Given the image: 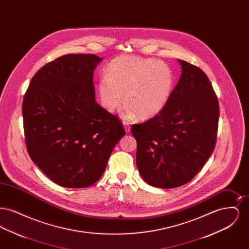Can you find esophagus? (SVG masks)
<instances>
[{"instance_id": "obj_1", "label": "esophagus", "mask_w": 249, "mask_h": 249, "mask_svg": "<svg viewBox=\"0 0 249 249\" xmlns=\"http://www.w3.org/2000/svg\"><path fill=\"white\" fill-rule=\"evenodd\" d=\"M123 125H124V129L126 130V132L129 133L130 131V123L128 121H126V120H123Z\"/></svg>"}]
</instances>
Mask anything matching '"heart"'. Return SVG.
I'll return each instance as SVG.
<instances>
[{"label": "heart", "mask_w": 249, "mask_h": 249, "mask_svg": "<svg viewBox=\"0 0 249 249\" xmlns=\"http://www.w3.org/2000/svg\"><path fill=\"white\" fill-rule=\"evenodd\" d=\"M175 75L162 60L134 55L112 59L100 78L99 94L103 107L115 112L124 102L128 117L151 119L165 108L174 89Z\"/></svg>", "instance_id": "heart-1"}]
</instances>
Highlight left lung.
I'll return each instance as SVG.
<instances>
[{"instance_id":"1","label":"left lung","mask_w":249,"mask_h":249,"mask_svg":"<svg viewBox=\"0 0 249 249\" xmlns=\"http://www.w3.org/2000/svg\"><path fill=\"white\" fill-rule=\"evenodd\" d=\"M182 73L165 108L133 124L136 164L142 179L160 189L190 182L213 153L219 106L212 84L198 66L179 59Z\"/></svg>"}]
</instances>
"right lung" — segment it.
<instances>
[{"instance_id": "1", "label": "right lung", "mask_w": 249, "mask_h": 249, "mask_svg": "<svg viewBox=\"0 0 249 249\" xmlns=\"http://www.w3.org/2000/svg\"><path fill=\"white\" fill-rule=\"evenodd\" d=\"M94 54H68L32 78L22 104L24 135L33 161L51 181L86 188L102 178L125 134L120 119L95 102Z\"/></svg>"}]
</instances>
